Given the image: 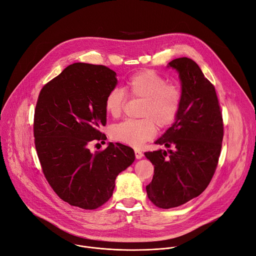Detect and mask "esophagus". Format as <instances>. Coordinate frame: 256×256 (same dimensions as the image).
I'll use <instances>...</instances> for the list:
<instances>
[{
  "instance_id": "obj_1",
  "label": "esophagus",
  "mask_w": 256,
  "mask_h": 256,
  "mask_svg": "<svg viewBox=\"0 0 256 256\" xmlns=\"http://www.w3.org/2000/svg\"><path fill=\"white\" fill-rule=\"evenodd\" d=\"M134 156H136V159H140V158H142L144 154H142L140 151L136 150V151H134Z\"/></svg>"
}]
</instances>
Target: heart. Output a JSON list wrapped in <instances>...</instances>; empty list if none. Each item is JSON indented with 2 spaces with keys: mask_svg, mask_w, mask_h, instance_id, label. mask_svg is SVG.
I'll use <instances>...</instances> for the list:
<instances>
[{
  "mask_svg": "<svg viewBox=\"0 0 256 256\" xmlns=\"http://www.w3.org/2000/svg\"><path fill=\"white\" fill-rule=\"evenodd\" d=\"M126 90L132 98L142 99L140 120H128L114 124L110 136L120 142L134 148H140L156 132L157 126L165 128L178 116L182 104L180 88L167 83L158 72L152 70H142L132 74L126 81ZM126 95L124 90L114 88L104 99V109L107 114L116 118L124 112Z\"/></svg>",
  "mask_w": 256,
  "mask_h": 256,
  "instance_id": "heart-1",
  "label": "heart"
}]
</instances>
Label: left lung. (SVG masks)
Here are the masks:
<instances>
[{"mask_svg":"<svg viewBox=\"0 0 256 256\" xmlns=\"http://www.w3.org/2000/svg\"><path fill=\"white\" fill-rule=\"evenodd\" d=\"M179 72L182 104L175 122L156 140L175 151L146 152L154 175L146 186L149 200L160 208L184 204L210 184L218 166L224 136L220 103L214 85L188 58L171 60Z\"/></svg>","mask_w":256,"mask_h":256,"instance_id":"obj_1","label":"left lung"}]
</instances>
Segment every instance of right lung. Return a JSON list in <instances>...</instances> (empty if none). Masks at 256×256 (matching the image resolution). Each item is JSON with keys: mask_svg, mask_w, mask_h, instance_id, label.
<instances>
[{"mask_svg": "<svg viewBox=\"0 0 256 256\" xmlns=\"http://www.w3.org/2000/svg\"><path fill=\"white\" fill-rule=\"evenodd\" d=\"M116 72L102 64L75 62L40 90L34 112L35 149L42 172L64 202L95 210L112 198L116 178L134 160L120 142L94 154L93 140H106L104 99L118 84Z\"/></svg>", "mask_w": 256, "mask_h": 256, "instance_id": "obj_1", "label": "right lung"}]
</instances>
